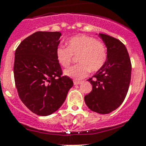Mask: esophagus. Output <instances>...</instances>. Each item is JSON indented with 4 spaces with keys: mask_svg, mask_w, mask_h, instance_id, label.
<instances>
[{
    "mask_svg": "<svg viewBox=\"0 0 146 146\" xmlns=\"http://www.w3.org/2000/svg\"><path fill=\"white\" fill-rule=\"evenodd\" d=\"M81 81H74V85H75V86H77V85H79V84H80L81 83Z\"/></svg>",
    "mask_w": 146,
    "mask_h": 146,
    "instance_id": "obj_1",
    "label": "esophagus"
}]
</instances>
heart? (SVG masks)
<instances>
[{
	"label": "heart",
	"mask_w": 146,
	"mask_h": 146,
	"mask_svg": "<svg viewBox=\"0 0 146 146\" xmlns=\"http://www.w3.org/2000/svg\"><path fill=\"white\" fill-rule=\"evenodd\" d=\"M67 48L59 46L55 55L58 64L64 67L69 66L72 55L77 56L80 64L66 69L64 74L74 80H81L88 74L89 70L96 72L100 69L107 59L106 47L102 42L86 35H77L66 42Z\"/></svg>",
	"instance_id": "1"
}]
</instances>
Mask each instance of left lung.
<instances>
[{"label": "left lung", "mask_w": 146, "mask_h": 146, "mask_svg": "<svg viewBox=\"0 0 146 146\" xmlns=\"http://www.w3.org/2000/svg\"><path fill=\"white\" fill-rule=\"evenodd\" d=\"M107 47L106 61L88 81L92 91L84 97L91 110L108 114L123 103L131 80V65L125 45L121 41L104 33H99Z\"/></svg>", "instance_id": "obj_1"}]
</instances>
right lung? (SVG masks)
I'll return each mask as SVG.
<instances>
[{
  "label": "right lung",
  "instance_id": "right-lung-1",
  "mask_svg": "<svg viewBox=\"0 0 146 146\" xmlns=\"http://www.w3.org/2000/svg\"><path fill=\"white\" fill-rule=\"evenodd\" d=\"M61 33L38 31L27 37L15 51L14 76L18 95L25 106L42 116L57 111L73 81L61 76L55 51Z\"/></svg>",
  "mask_w": 146,
  "mask_h": 146
}]
</instances>
